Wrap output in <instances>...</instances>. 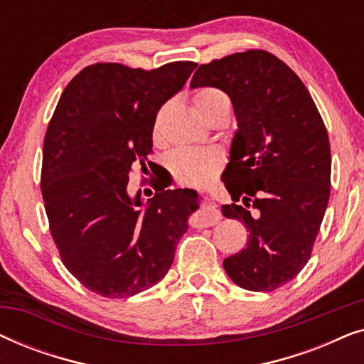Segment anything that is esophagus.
I'll list each match as a JSON object with an SVG mask.
<instances>
[{"label":"esophagus","instance_id":"1","mask_svg":"<svg viewBox=\"0 0 364 364\" xmlns=\"http://www.w3.org/2000/svg\"><path fill=\"white\" fill-rule=\"evenodd\" d=\"M222 213L218 212V208L215 205H207L203 210L200 212V215L197 217V225L198 227H212L215 223L220 222Z\"/></svg>","mask_w":364,"mask_h":364}]
</instances>
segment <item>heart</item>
<instances>
[{"label":"heart","mask_w":364,"mask_h":364,"mask_svg":"<svg viewBox=\"0 0 364 364\" xmlns=\"http://www.w3.org/2000/svg\"><path fill=\"white\" fill-rule=\"evenodd\" d=\"M193 106L202 117L222 106H230V101L215 87H202L193 96ZM154 137H159V121L154 126ZM167 167L177 182L187 186H202L222 167V154L215 149L178 147L168 154Z\"/></svg>","instance_id":"1"}]
</instances>
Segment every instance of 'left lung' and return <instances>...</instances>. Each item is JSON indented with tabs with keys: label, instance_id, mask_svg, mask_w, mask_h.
Wrapping results in <instances>:
<instances>
[{
	"label": "left lung",
	"instance_id": "8db88e82",
	"mask_svg": "<svg viewBox=\"0 0 364 364\" xmlns=\"http://www.w3.org/2000/svg\"><path fill=\"white\" fill-rule=\"evenodd\" d=\"M191 87L220 89L237 119L222 173L233 203L222 205V213L245 223L250 237L242 252L223 260V268L245 290H277L310 260L330 200L325 124L301 79L267 51L202 64Z\"/></svg>",
	"mask_w": 364,
	"mask_h": 364
}]
</instances>
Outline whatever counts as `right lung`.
<instances>
[{
  "label": "right lung",
  "instance_id": "right-lung-1",
  "mask_svg": "<svg viewBox=\"0 0 364 364\" xmlns=\"http://www.w3.org/2000/svg\"><path fill=\"white\" fill-rule=\"evenodd\" d=\"M196 68L99 63L61 94L44 137L43 200L64 267L97 295L126 298L161 282L198 208L188 188H162L147 202L127 192L132 167L149 162L159 109Z\"/></svg>",
  "mask_w": 364,
  "mask_h": 364
}]
</instances>
